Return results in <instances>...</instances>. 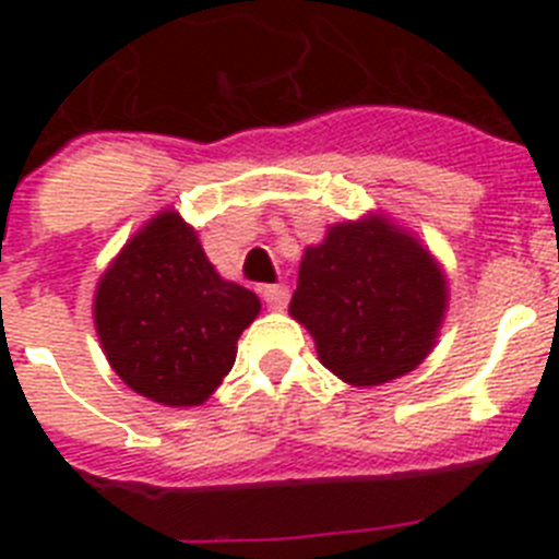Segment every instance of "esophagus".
<instances>
[{
	"instance_id": "1",
	"label": "esophagus",
	"mask_w": 559,
	"mask_h": 559,
	"mask_svg": "<svg viewBox=\"0 0 559 559\" xmlns=\"http://www.w3.org/2000/svg\"><path fill=\"white\" fill-rule=\"evenodd\" d=\"M263 299L269 310H283L288 305V288H283V285H265Z\"/></svg>"
}]
</instances>
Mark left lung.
<instances>
[{"label":"left lung","instance_id":"1","mask_svg":"<svg viewBox=\"0 0 559 559\" xmlns=\"http://www.w3.org/2000/svg\"><path fill=\"white\" fill-rule=\"evenodd\" d=\"M448 296L445 269L428 246L383 212H367L305 249L288 313L335 378L369 389L431 355Z\"/></svg>","mask_w":559,"mask_h":559}]
</instances>
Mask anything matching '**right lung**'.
Wrapping results in <instances>:
<instances>
[{"label": "right lung", "instance_id": "obj_1", "mask_svg": "<svg viewBox=\"0 0 559 559\" xmlns=\"http://www.w3.org/2000/svg\"><path fill=\"white\" fill-rule=\"evenodd\" d=\"M260 299L224 280L199 231L167 206L128 237L97 280L95 330L128 389L170 408L201 406L224 383Z\"/></svg>", "mask_w": 559, "mask_h": 559}]
</instances>
